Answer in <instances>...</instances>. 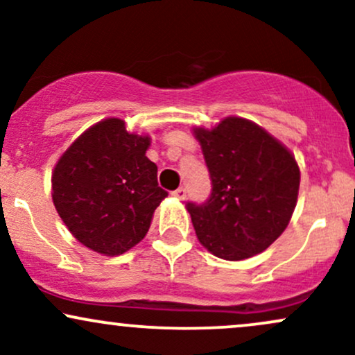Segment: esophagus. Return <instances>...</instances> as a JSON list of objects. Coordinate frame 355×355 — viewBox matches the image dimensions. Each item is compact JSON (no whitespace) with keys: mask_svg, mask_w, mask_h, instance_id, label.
<instances>
[{"mask_svg":"<svg viewBox=\"0 0 355 355\" xmlns=\"http://www.w3.org/2000/svg\"><path fill=\"white\" fill-rule=\"evenodd\" d=\"M172 195H173L175 198H178V200H183V198L187 197V190L183 189V187H178L177 190L172 191Z\"/></svg>","mask_w":355,"mask_h":355,"instance_id":"esophagus-1","label":"esophagus"}]
</instances>
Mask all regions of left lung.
Masks as SVG:
<instances>
[{
	"instance_id": "left-lung-1",
	"label": "left lung",
	"mask_w": 355,
	"mask_h": 355,
	"mask_svg": "<svg viewBox=\"0 0 355 355\" xmlns=\"http://www.w3.org/2000/svg\"><path fill=\"white\" fill-rule=\"evenodd\" d=\"M211 191L189 202L195 234L207 250L243 260L274 243L288 225L299 193L295 158L266 130L230 116L214 130H195Z\"/></svg>"
}]
</instances>
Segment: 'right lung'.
<instances>
[{"instance_id": "add662e5", "label": "right lung", "mask_w": 355, "mask_h": 355, "mask_svg": "<svg viewBox=\"0 0 355 355\" xmlns=\"http://www.w3.org/2000/svg\"><path fill=\"white\" fill-rule=\"evenodd\" d=\"M148 137L108 118L73 144L53 172V203L83 245L120 255L150 229L153 211L168 191L158 187L157 165L146 158Z\"/></svg>"}]
</instances>
